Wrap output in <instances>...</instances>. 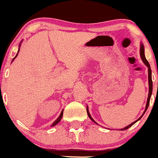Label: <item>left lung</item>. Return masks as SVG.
<instances>
[{"label":"left lung","mask_w":158,"mask_h":158,"mask_svg":"<svg viewBox=\"0 0 158 158\" xmlns=\"http://www.w3.org/2000/svg\"><path fill=\"white\" fill-rule=\"evenodd\" d=\"M139 53H140V57H141V59H142V61H143V63H144L146 65V66L148 67V99H147V102H146V108H145V110L144 112H143V115L141 116L138 119H137V120L135 121V122H133L132 123H131L130 125H128V126H127L126 127H125V128H123L121 129V131H123V130H126L128 129V128H130V127L133 126L134 124H135V123H137V121L139 120V119H141V117H143V114H145V112L146 111V110H147L148 106H149V102H150V99H151V96H152V70H151V67H150V64L149 63H148V61L146 60V56H145V52H144V46H143V44L141 43L140 44V49H139ZM87 113H88V117H89V118L91 119L93 122H94L96 123V124H97V122H95L94 121V119L92 118L91 116H90V114L89 113V110H88V106H87ZM98 125V124H97Z\"/></svg>","instance_id":"left-lung-1"}]
</instances>
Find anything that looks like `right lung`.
Here are the masks:
<instances>
[{"mask_svg": "<svg viewBox=\"0 0 158 158\" xmlns=\"http://www.w3.org/2000/svg\"><path fill=\"white\" fill-rule=\"evenodd\" d=\"M20 47H21V44H19V51H18V53H19V50H20ZM18 53L16 54V56H15V57L13 58V59H12V61H13L14 59H15V58L17 57V56H18ZM63 110H61V112L60 115H59V117H58L57 119H56V120L54 121V123H52V126H56V124H58V123H59V122H60V120H61V118H62V116H63Z\"/></svg>", "mask_w": 158, "mask_h": 158, "instance_id": "add662e5", "label": "right lung"}]
</instances>
